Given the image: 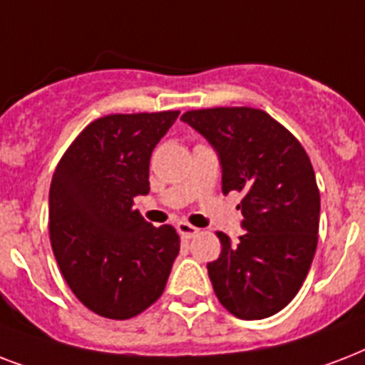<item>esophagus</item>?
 Listing matches in <instances>:
<instances>
[{
	"mask_svg": "<svg viewBox=\"0 0 365 365\" xmlns=\"http://www.w3.org/2000/svg\"><path fill=\"white\" fill-rule=\"evenodd\" d=\"M176 229H178V233L182 235L183 239H193L195 235H199V229L193 227V225L187 222H180L176 225Z\"/></svg>",
	"mask_w": 365,
	"mask_h": 365,
	"instance_id": "esophagus-1",
	"label": "esophagus"
}]
</instances>
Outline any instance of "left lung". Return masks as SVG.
<instances>
[{"instance_id": "obj_1", "label": "left lung", "mask_w": 365, "mask_h": 365, "mask_svg": "<svg viewBox=\"0 0 365 365\" xmlns=\"http://www.w3.org/2000/svg\"><path fill=\"white\" fill-rule=\"evenodd\" d=\"M182 121L208 140L222 165V191H240L239 242L217 233L208 263L217 299L242 320L282 311L299 292L317 252L320 193L297 138L254 108L185 111Z\"/></svg>"}]
</instances>
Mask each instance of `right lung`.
I'll return each instance as SVG.
<instances>
[{"mask_svg": "<svg viewBox=\"0 0 365 365\" xmlns=\"http://www.w3.org/2000/svg\"><path fill=\"white\" fill-rule=\"evenodd\" d=\"M180 111L100 117L62 155L48 191V233L62 277L83 305L111 320L165 292L180 237L134 210L149 193V159Z\"/></svg>", "mask_w": 365, "mask_h": 365, "instance_id": "add662e5", "label": "right lung"}]
</instances>
